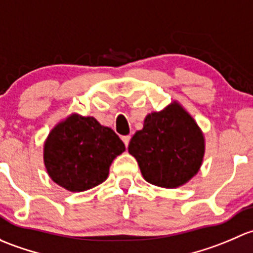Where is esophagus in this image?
Wrapping results in <instances>:
<instances>
[{
  "instance_id": "obj_1",
  "label": "esophagus",
  "mask_w": 253,
  "mask_h": 253,
  "mask_svg": "<svg viewBox=\"0 0 253 253\" xmlns=\"http://www.w3.org/2000/svg\"><path fill=\"white\" fill-rule=\"evenodd\" d=\"M130 139H131V136H130V135H126V136H123V137H122V140H123V141H124V144H126V147H127V145H129V141H130Z\"/></svg>"
}]
</instances>
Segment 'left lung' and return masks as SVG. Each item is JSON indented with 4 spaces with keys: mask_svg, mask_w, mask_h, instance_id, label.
Returning <instances> with one entry per match:
<instances>
[{
    "mask_svg": "<svg viewBox=\"0 0 253 253\" xmlns=\"http://www.w3.org/2000/svg\"><path fill=\"white\" fill-rule=\"evenodd\" d=\"M205 150L201 127L178 101L148 113L127 147L145 180L165 189L189 183L201 168Z\"/></svg>",
    "mask_w": 253,
    "mask_h": 253,
    "instance_id": "obj_1",
    "label": "left lung"
}]
</instances>
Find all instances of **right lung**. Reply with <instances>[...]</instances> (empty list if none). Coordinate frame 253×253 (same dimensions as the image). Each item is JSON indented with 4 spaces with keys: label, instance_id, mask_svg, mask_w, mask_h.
Returning <instances> with one entry per match:
<instances>
[{
    "label": "right lung",
    "instance_id": "1",
    "mask_svg": "<svg viewBox=\"0 0 253 253\" xmlns=\"http://www.w3.org/2000/svg\"><path fill=\"white\" fill-rule=\"evenodd\" d=\"M126 151L118 135L93 117L78 113L52 127L43 144L49 178L70 192L92 189L108 178L109 167Z\"/></svg>",
    "mask_w": 253,
    "mask_h": 253
}]
</instances>
